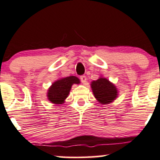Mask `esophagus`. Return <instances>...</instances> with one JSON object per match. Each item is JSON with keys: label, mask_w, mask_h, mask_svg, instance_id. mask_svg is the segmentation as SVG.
<instances>
[{"label": "esophagus", "mask_w": 160, "mask_h": 160, "mask_svg": "<svg viewBox=\"0 0 160 160\" xmlns=\"http://www.w3.org/2000/svg\"><path fill=\"white\" fill-rule=\"evenodd\" d=\"M80 79H81V82H82L83 84H85L86 82H87V77L85 76H82L80 77Z\"/></svg>", "instance_id": "34e87169"}]
</instances>
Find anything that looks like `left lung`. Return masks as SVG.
<instances>
[{
	"label": "left lung",
	"instance_id": "1",
	"mask_svg": "<svg viewBox=\"0 0 160 160\" xmlns=\"http://www.w3.org/2000/svg\"><path fill=\"white\" fill-rule=\"evenodd\" d=\"M91 88L95 98L101 104H109L114 101L118 96L116 87L103 77L92 82Z\"/></svg>",
	"mask_w": 160,
	"mask_h": 160
}]
</instances>
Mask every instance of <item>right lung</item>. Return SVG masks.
Segmentation results:
<instances>
[{
	"instance_id": "1",
	"label": "right lung",
	"mask_w": 160,
	"mask_h": 160,
	"mask_svg": "<svg viewBox=\"0 0 160 160\" xmlns=\"http://www.w3.org/2000/svg\"><path fill=\"white\" fill-rule=\"evenodd\" d=\"M79 83V79L72 76L57 80L52 83L47 92L49 101L56 104H63L68 96L72 84Z\"/></svg>"
}]
</instances>
